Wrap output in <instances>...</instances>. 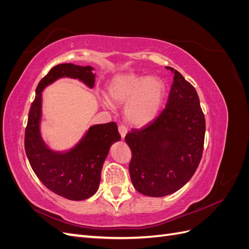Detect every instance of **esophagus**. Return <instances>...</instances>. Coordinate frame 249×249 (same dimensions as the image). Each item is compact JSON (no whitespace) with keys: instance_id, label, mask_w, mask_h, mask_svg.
I'll return each mask as SVG.
<instances>
[{"instance_id":"1","label":"esophagus","mask_w":249,"mask_h":249,"mask_svg":"<svg viewBox=\"0 0 249 249\" xmlns=\"http://www.w3.org/2000/svg\"><path fill=\"white\" fill-rule=\"evenodd\" d=\"M118 132H119V134H120V136H122V138L124 139V136L126 135V133H127V127H126V125L120 124V125L118 126Z\"/></svg>"}]
</instances>
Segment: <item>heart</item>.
Instances as JSON below:
<instances>
[{
	"label": "heart",
	"mask_w": 249,
	"mask_h": 249,
	"mask_svg": "<svg viewBox=\"0 0 249 249\" xmlns=\"http://www.w3.org/2000/svg\"><path fill=\"white\" fill-rule=\"evenodd\" d=\"M106 95L112 105L126 104L127 119L143 125L152 122L159 112L165 95V84L157 77L119 73L109 81Z\"/></svg>",
	"instance_id": "obj_1"
}]
</instances>
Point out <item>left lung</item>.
I'll use <instances>...</instances> for the list:
<instances>
[{
  "instance_id": "8db88e82",
  "label": "left lung",
  "mask_w": 249,
  "mask_h": 249,
  "mask_svg": "<svg viewBox=\"0 0 249 249\" xmlns=\"http://www.w3.org/2000/svg\"><path fill=\"white\" fill-rule=\"evenodd\" d=\"M166 69L175 76L165 109L143 129L125 135L132 183L153 197L178 191L192 178L205 142L206 120L196 90L178 71Z\"/></svg>"
}]
</instances>
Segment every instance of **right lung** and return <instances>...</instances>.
<instances>
[{
	"label": "right lung",
	"mask_w": 249,
	"mask_h": 249,
	"mask_svg": "<svg viewBox=\"0 0 249 249\" xmlns=\"http://www.w3.org/2000/svg\"><path fill=\"white\" fill-rule=\"evenodd\" d=\"M91 66L72 63L53 67L36 87V95L29 111L25 132V149L30 165L49 190L71 200L86 199L99 189L105 159L113 142L120 140L117 124L108 123L90 126L78 144L66 153L51 150L43 142L39 124L41 91L59 78L79 79L87 86H94Z\"/></svg>",
	"instance_id": "obj_1"
}]
</instances>
